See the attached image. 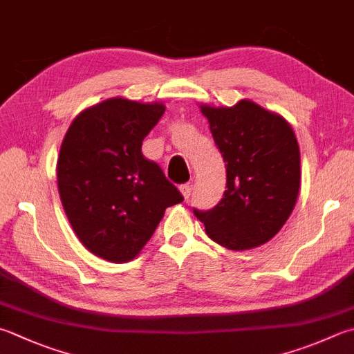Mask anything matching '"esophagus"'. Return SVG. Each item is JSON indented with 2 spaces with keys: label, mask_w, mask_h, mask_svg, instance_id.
<instances>
[{
  "label": "esophagus",
  "mask_w": 354,
  "mask_h": 354,
  "mask_svg": "<svg viewBox=\"0 0 354 354\" xmlns=\"http://www.w3.org/2000/svg\"><path fill=\"white\" fill-rule=\"evenodd\" d=\"M178 188H180V192H182V194H183V197H185L186 200H188L189 196H191V192H192L191 185H189V183H183V185H180Z\"/></svg>",
  "instance_id": "1"
}]
</instances>
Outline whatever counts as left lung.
Returning <instances> with one entry per match:
<instances>
[{"label":"left lung","instance_id":"1","mask_svg":"<svg viewBox=\"0 0 354 354\" xmlns=\"http://www.w3.org/2000/svg\"><path fill=\"white\" fill-rule=\"evenodd\" d=\"M223 157L226 189L214 208L196 217L206 234L228 250L268 242L288 220L301 186V152L291 126L259 104L202 106Z\"/></svg>","mask_w":354,"mask_h":354}]
</instances>
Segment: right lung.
<instances>
[{
    "label": "right lung",
    "mask_w": 354,
    "mask_h": 354,
    "mask_svg": "<svg viewBox=\"0 0 354 354\" xmlns=\"http://www.w3.org/2000/svg\"><path fill=\"white\" fill-rule=\"evenodd\" d=\"M163 114L160 103L112 98L82 112L66 132L57 163L63 208L80 242L109 262L134 259L165 209L183 202L142 152Z\"/></svg>",
    "instance_id": "obj_1"
}]
</instances>
